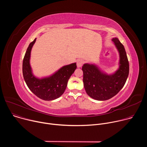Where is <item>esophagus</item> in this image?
I'll return each instance as SVG.
<instances>
[{"mask_svg": "<svg viewBox=\"0 0 147 147\" xmlns=\"http://www.w3.org/2000/svg\"><path fill=\"white\" fill-rule=\"evenodd\" d=\"M83 63H84V60L82 59H78L77 61V66L78 67H80L82 66Z\"/></svg>", "mask_w": 147, "mask_h": 147, "instance_id": "obj_1", "label": "esophagus"}]
</instances>
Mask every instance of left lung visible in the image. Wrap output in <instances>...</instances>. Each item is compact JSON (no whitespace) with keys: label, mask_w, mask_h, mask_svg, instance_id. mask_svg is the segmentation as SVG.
<instances>
[{"label":"left lung","mask_w":147,"mask_h":147,"mask_svg":"<svg viewBox=\"0 0 147 147\" xmlns=\"http://www.w3.org/2000/svg\"><path fill=\"white\" fill-rule=\"evenodd\" d=\"M112 40L120 56L119 67L115 73H104L92 64L86 63L82 67L86 91L90 97L98 100H108L116 95L124 86L129 73V63L124 46L117 38Z\"/></svg>","instance_id":"obj_1"}]
</instances>
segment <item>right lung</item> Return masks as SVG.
<instances>
[{"mask_svg":"<svg viewBox=\"0 0 147 147\" xmlns=\"http://www.w3.org/2000/svg\"><path fill=\"white\" fill-rule=\"evenodd\" d=\"M35 41L36 38L30 44L23 59V77L27 86L36 96L45 100H54L64 93L69 79L77 68L76 63L64 66L49 77L36 78L30 63L31 51Z\"/></svg>","mask_w":147,"mask_h":147,"instance_id":"obj_1","label":"right lung"}]
</instances>
